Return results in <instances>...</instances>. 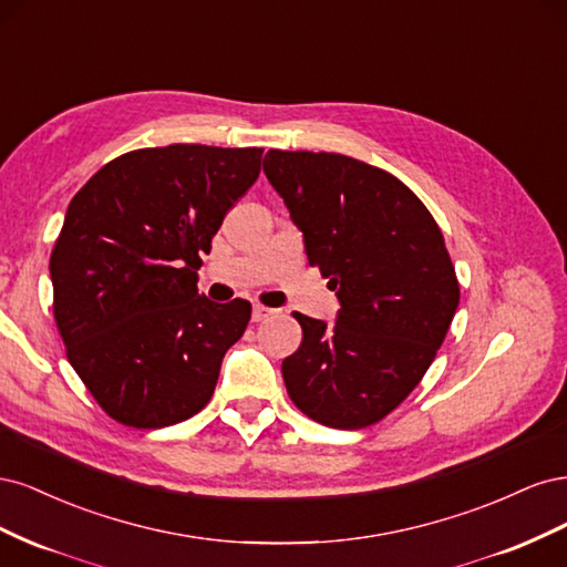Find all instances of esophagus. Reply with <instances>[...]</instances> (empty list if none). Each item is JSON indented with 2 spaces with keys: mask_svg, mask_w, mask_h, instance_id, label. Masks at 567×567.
I'll return each mask as SVG.
<instances>
[{
  "mask_svg": "<svg viewBox=\"0 0 567 567\" xmlns=\"http://www.w3.org/2000/svg\"><path fill=\"white\" fill-rule=\"evenodd\" d=\"M277 315V310H271V307H265V305H255L252 307V321H265L269 317Z\"/></svg>",
  "mask_w": 567,
  "mask_h": 567,
  "instance_id": "obj_1",
  "label": "esophagus"
}]
</instances>
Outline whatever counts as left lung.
<instances>
[{
  "label": "left lung",
  "instance_id": "8db88e82",
  "mask_svg": "<svg viewBox=\"0 0 567 567\" xmlns=\"http://www.w3.org/2000/svg\"><path fill=\"white\" fill-rule=\"evenodd\" d=\"M262 165L307 260L340 300L333 326L296 312L302 342L281 364L288 398L340 431L379 423L421 383L458 307L444 236L421 198L381 167L277 148Z\"/></svg>",
  "mask_w": 567,
  "mask_h": 567
}]
</instances>
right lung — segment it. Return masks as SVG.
Wrapping results in <instances>:
<instances>
[{"mask_svg": "<svg viewBox=\"0 0 567 567\" xmlns=\"http://www.w3.org/2000/svg\"><path fill=\"white\" fill-rule=\"evenodd\" d=\"M260 165L262 148H136L68 205L49 260L54 319L68 362L113 421L148 431L210 402L250 302L198 296L200 252Z\"/></svg>", "mask_w": 567, "mask_h": 567, "instance_id": "1", "label": "right lung"}]
</instances>
